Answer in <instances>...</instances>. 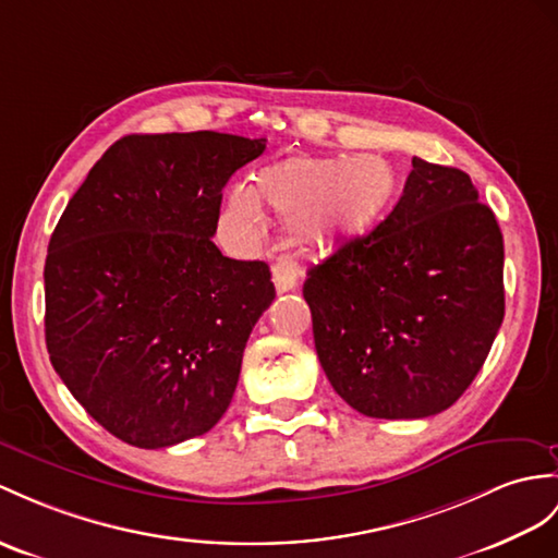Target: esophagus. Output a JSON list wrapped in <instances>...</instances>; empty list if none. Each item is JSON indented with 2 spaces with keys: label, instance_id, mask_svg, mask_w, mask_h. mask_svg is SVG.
Masks as SVG:
<instances>
[{
  "label": "esophagus",
  "instance_id": "esophagus-1",
  "mask_svg": "<svg viewBox=\"0 0 558 558\" xmlns=\"http://www.w3.org/2000/svg\"><path fill=\"white\" fill-rule=\"evenodd\" d=\"M298 275H301V267H298V263L291 260V257H279L275 267H271V281H275L279 293L293 291L298 283Z\"/></svg>",
  "mask_w": 558,
  "mask_h": 558
}]
</instances>
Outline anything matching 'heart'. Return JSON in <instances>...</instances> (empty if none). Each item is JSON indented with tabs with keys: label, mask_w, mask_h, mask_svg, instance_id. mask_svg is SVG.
Returning <instances> with one entry per match:
<instances>
[{
	"label": "heart",
	"mask_w": 558,
	"mask_h": 558,
	"mask_svg": "<svg viewBox=\"0 0 558 558\" xmlns=\"http://www.w3.org/2000/svg\"><path fill=\"white\" fill-rule=\"evenodd\" d=\"M396 194V172L381 156H291L271 162L253 186H239L225 225L241 241L265 229V208L283 220V234L303 251H329L378 222Z\"/></svg>",
	"instance_id": "1"
}]
</instances>
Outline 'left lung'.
Listing matches in <instances>:
<instances>
[{"label": "left lung", "mask_w": 558, "mask_h": 558, "mask_svg": "<svg viewBox=\"0 0 558 558\" xmlns=\"http://www.w3.org/2000/svg\"><path fill=\"white\" fill-rule=\"evenodd\" d=\"M317 357L374 418H424L471 386L505 319V241L471 177L412 158L398 206L307 269Z\"/></svg>", "instance_id": "left-lung-1"}]
</instances>
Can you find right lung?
I'll return each mask as SVG.
<instances>
[{
	"label": "right lung",
	"instance_id": "obj_1",
	"mask_svg": "<svg viewBox=\"0 0 558 558\" xmlns=\"http://www.w3.org/2000/svg\"><path fill=\"white\" fill-rule=\"evenodd\" d=\"M267 140L130 134L68 201L45 263L53 369L122 442L158 450L208 433L243 348L275 301L269 267L213 243L222 189Z\"/></svg>",
	"mask_w": 558,
	"mask_h": 558
}]
</instances>
